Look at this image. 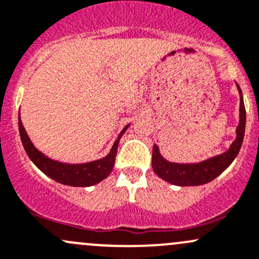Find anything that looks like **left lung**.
<instances>
[{"mask_svg": "<svg viewBox=\"0 0 259 259\" xmlns=\"http://www.w3.org/2000/svg\"><path fill=\"white\" fill-rule=\"evenodd\" d=\"M237 89L239 93V122L236 129V139L231 144L230 149L223 154L209 157L201 162L179 164V162H171L166 160L160 154L159 146L154 144L151 165L152 170L159 178L178 186H200L216 179L232 164L243 143L244 130H246V109H244L243 95L238 84Z\"/></svg>", "mask_w": 259, "mask_h": 259, "instance_id": "8db88e82", "label": "left lung"}]
</instances>
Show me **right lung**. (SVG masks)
Wrapping results in <instances>:
<instances>
[{
	"mask_svg": "<svg viewBox=\"0 0 259 259\" xmlns=\"http://www.w3.org/2000/svg\"><path fill=\"white\" fill-rule=\"evenodd\" d=\"M129 125L130 124H127L121 130L118 139L114 141L113 146H111L107 156H104L103 159L95 160V161L84 162V164H68V162H62L58 161V160L51 159V157L46 156L43 152L38 150L31 141L26 130H24L21 116H18V129H20L21 141L31 161L43 174H46L48 178L53 179L54 181L59 182V184L74 187L93 186V185L99 184L100 181H103L110 175L114 164H115V155L116 150H118L119 141H120L122 134L129 127Z\"/></svg>",
	"mask_w": 259,
	"mask_h": 259,
	"instance_id": "1",
	"label": "right lung"
}]
</instances>
